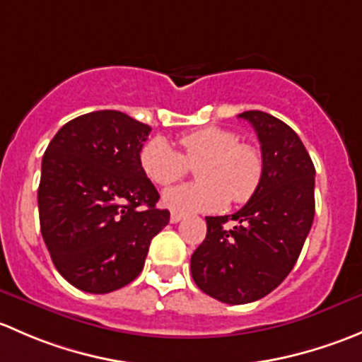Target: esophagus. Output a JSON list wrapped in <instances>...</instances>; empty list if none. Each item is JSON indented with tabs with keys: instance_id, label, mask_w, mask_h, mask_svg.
Here are the masks:
<instances>
[{
	"instance_id": "esophagus-1",
	"label": "esophagus",
	"mask_w": 362,
	"mask_h": 362,
	"mask_svg": "<svg viewBox=\"0 0 362 362\" xmlns=\"http://www.w3.org/2000/svg\"><path fill=\"white\" fill-rule=\"evenodd\" d=\"M182 218H184V215L177 214V211H173V214L170 215V222H171V224H177V222H180Z\"/></svg>"
}]
</instances>
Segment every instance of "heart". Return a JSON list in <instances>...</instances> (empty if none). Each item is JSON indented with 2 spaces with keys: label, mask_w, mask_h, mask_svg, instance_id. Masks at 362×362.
Instances as JSON below:
<instances>
[{
  "label": "heart",
  "mask_w": 362,
  "mask_h": 362,
  "mask_svg": "<svg viewBox=\"0 0 362 362\" xmlns=\"http://www.w3.org/2000/svg\"><path fill=\"white\" fill-rule=\"evenodd\" d=\"M182 154L166 140L156 138L140 152L145 177L158 185H170L198 168V184L178 185L164 191V206L177 214L218 211L231 199L249 202L264 175V159L255 145L224 127H203L180 138Z\"/></svg>",
  "instance_id": "heart-1"
}]
</instances>
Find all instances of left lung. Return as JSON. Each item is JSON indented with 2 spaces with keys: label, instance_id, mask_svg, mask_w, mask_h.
<instances>
[{
  "label": "left lung",
  "instance_id": "left-lung-1",
  "mask_svg": "<svg viewBox=\"0 0 362 362\" xmlns=\"http://www.w3.org/2000/svg\"><path fill=\"white\" fill-rule=\"evenodd\" d=\"M238 117L257 133L262 182L236 214L206 217V238L191 257L196 286L228 305L257 301L284 282L315 215V168L298 134L269 113ZM229 220L237 226L228 230Z\"/></svg>",
  "mask_w": 362,
  "mask_h": 362
}]
</instances>
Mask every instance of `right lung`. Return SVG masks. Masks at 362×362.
Segmentation results:
<instances>
[{
  "label": "right lung",
  "mask_w": 362,
  "mask_h": 362,
  "mask_svg": "<svg viewBox=\"0 0 362 362\" xmlns=\"http://www.w3.org/2000/svg\"><path fill=\"white\" fill-rule=\"evenodd\" d=\"M151 126L117 110L64 124L42 159L40 228L57 272L76 289L107 294L141 273L170 222L140 152Z\"/></svg>",
  "instance_id": "1"
}]
</instances>
